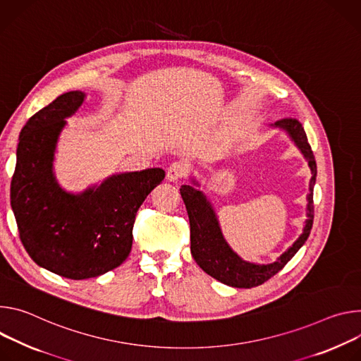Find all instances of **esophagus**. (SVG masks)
<instances>
[{
  "mask_svg": "<svg viewBox=\"0 0 361 361\" xmlns=\"http://www.w3.org/2000/svg\"><path fill=\"white\" fill-rule=\"evenodd\" d=\"M186 171H188V168H186V165L183 162H175V164H172L168 168L166 179L169 182H176L178 179H180V178H183L186 175Z\"/></svg>",
  "mask_w": 361,
  "mask_h": 361,
  "instance_id": "esophagus-1",
  "label": "esophagus"
}]
</instances>
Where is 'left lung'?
Listing matches in <instances>:
<instances>
[{"mask_svg": "<svg viewBox=\"0 0 361 361\" xmlns=\"http://www.w3.org/2000/svg\"><path fill=\"white\" fill-rule=\"evenodd\" d=\"M271 126L284 130L290 136L301 154L305 157L311 171L307 195V219L302 228V233L284 254L279 255L275 262L255 264L239 257L224 238L216 212L211 201L202 190L197 189L199 182L192 178V185L180 186V195L190 224V252L193 259L208 275L218 279L222 284L235 288H252L268 281L278 271H281L284 265L305 244L312 228V192L317 176V165L304 128L297 118H281Z\"/></svg>", "mask_w": 361, "mask_h": 361, "instance_id": "8db88e82", "label": "left lung"}]
</instances>
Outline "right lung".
<instances>
[{
  "label": "right lung",
  "mask_w": 361,
  "mask_h": 361,
  "mask_svg": "<svg viewBox=\"0 0 361 361\" xmlns=\"http://www.w3.org/2000/svg\"><path fill=\"white\" fill-rule=\"evenodd\" d=\"M86 100L85 92L59 96L21 129L11 180V208L31 259L70 279L99 276L130 254L133 224L165 171L116 173L80 193L64 190L54 175L59 137Z\"/></svg>",
  "instance_id": "obj_1"
}]
</instances>
